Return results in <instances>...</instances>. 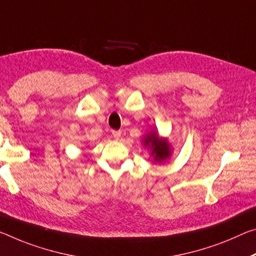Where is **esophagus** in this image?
Returning <instances> with one entry per match:
<instances>
[{
	"instance_id": "34e87169",
	"label": "esophagus",
	"mask_w": 256,
	"mask_h": 256,
	"mask_svg": "<svg viewBox=\"0 0 256 256\" xmlns=\"http://www.w3.org/2000/svg\"><path fill=\"white\" fill-rule=\"evenodd\" d=\"M122 136V132L120 131H112V136L115 140H120V138Z\"/></svg>"
}]
</instances>
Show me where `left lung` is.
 Segmentation results:
<instances>
[{
    "mask_svg": "<svg viewBox=\"0 0 256 256\" xmlns=\"http://www.w3.org/2000/svg\"><path fill=\"white\" fill-rule=\"evenodd\" d=\"M142 144L149 150L155 163H163L171 158L173 149L168 138H162L156 130H152L142 138Z\"/></svg>",
    "mask_w": 256,
    "mask_h": 256,
    "instance_id": "left-lung-1",
    "label": "left lung"
}]
</instances>
